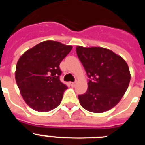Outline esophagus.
Returning a JSON list of instances; mask_svg holds the SVG:
<instances>
[{
    "label": "esophagus",
    "instance_id": "1",
    "mask_svg": "<svg viewBox=\"0 0 145 145\" xmlns=\"http://www.w3.org/2000/svg\"><path fill=\"white\" fill-rule=\"evenodd\" d=\"M75 84H76V82H70V85H71V86L74 87L75 86Z\"/></svg>",
    "mask_w": 145,
    "mask_h": 145
}]
</instances>
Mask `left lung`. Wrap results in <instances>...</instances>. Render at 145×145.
I'll use <instances>...</instances> for the list:
<instances>
[{"label":"left lung","instance_id":"1","mask_svg":"<svg viewBox=\"0 0 145 145\" xmlns=\"http://www.w3.org/2000/svg\"><path fill=\"white\" fill-rule=\"evenodd\" d=\"M77 55L89 78L88 89L78 95L81 106L92 112H104L120 102L130 82L129 66L111 50L76 47Z\"/></svg>","mask_w":145,"mask_h":145}]
</instances>
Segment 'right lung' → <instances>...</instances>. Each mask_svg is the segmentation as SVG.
I'll return each instance as SVG.
<instances>
[{
  "mask_svg": "<svg viewBox=\"0 0 145 145\" xmlns=\"http://www.w3.org/2000/svg\"><path fill=\"white\" fill-rule=\"evenodd\" d=\"M72 47L47 40L23 54L16 64L15 78L24 100L38 112H48L61 103L67 88L60 81L59 65Z\"/></svg>",
  "mask_w": 145,
  "mask_h": 145,
  "instance_id": "1",
  "label": "right lung"
}]
</instances>
